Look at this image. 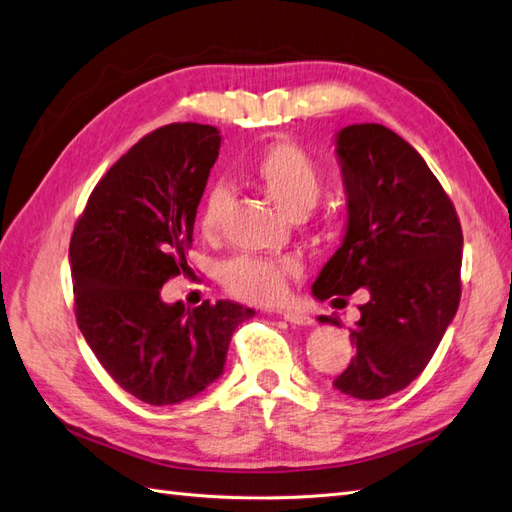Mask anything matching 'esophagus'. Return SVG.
Masks as SVG:
<instances>
[{"label":"esophagus","mask_w":512,"mask_h":512,"mask_svg":"<svg viewBox=\"0 0 512 512\" xmlns=\"http://www.w3.org/2000/svg\"><path fill=\"white\" fill-rule=\"evenodd\" d=\"M282 319L293 323V326H310L313 323V319H310L308 315H299V313H291V310H286V313H282Z\"/></svg>","instance_id":"1"}]
</instances>
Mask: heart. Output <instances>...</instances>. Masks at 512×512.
Returning <instances> with one entry per match:
<instances>
[{"label":"heart","instance_id":"obj_1","mask_svg":"<svg viewBox=\"0 0 512 512\" xmlns=\"http://www.w3.org/2000/svg\"><path fill=\"white\" fill-rule=\"evenodd\" d=\"M247 180L265 193L286 217H304L321 193V169L306 149L291 141L271 143L247 169ZM230 204L223 186L210 189L202 210V232L215 236L221 230ZM297 273L291 258L239 256L223 267L221 280L236 297L256 304L278 302L286 293L289 278Z\"/></svg>","mask_w":512,"mask_h":512}]
</instances>
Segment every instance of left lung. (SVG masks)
I'll use <instances>...</instances> for the list:
<instances>
[{
  "instance_id": "left-lung-1",
  "label": "left lung",
  "mask_w": 512,
  "mask_h": 512,
  "mask_svg": "<svg viewBox=\"0 0 512 512\" xmlns=\"http://www.w3.org/2000/svg\"><path fill=\"white\" fill-rule=\"evenodd\" d=\"M347 221L341 247L313 284L323 302L358 306L356 354L334 389L356 400H382L426 369L460 302L463 230L456 210L413 145L380 123L336 132ZM319 323L339 319L319 317Z\"/></svg>"
}]
</instances>
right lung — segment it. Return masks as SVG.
I'll return each mask as SVG.
<instances>
[{"mask_svg": "<svg viewBox=\"0 0 512 512\" xmlns=\"http://www.w3.org/2000/svg\"><path fill=\"white\" fill-rule=\"evenodd\" d=\"M219 147V130L202 123L145 136L99 180L71 236L84 339L123 391L152 406L191 400L219 380L234 330L256 315L228 299L186 308L160 297L186 267Z\"/></svg>", "mask_w": 512, "mask_h": 512, "instance_id": "add662e5", "label": "right lung"}]
</instances>
